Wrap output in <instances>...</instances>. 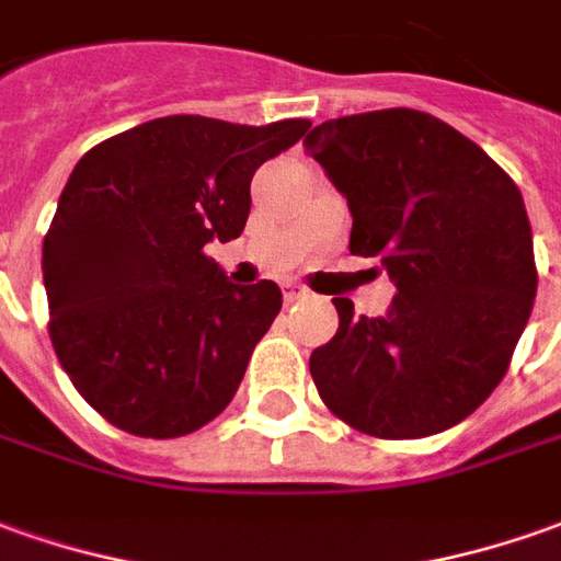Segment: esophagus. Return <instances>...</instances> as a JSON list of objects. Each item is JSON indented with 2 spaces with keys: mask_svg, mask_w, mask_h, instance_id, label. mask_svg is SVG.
I'll list each match as a JSON object with an SVG mask.
<instances>
[{
  "mask_svg": "<svg viewBox=\"0 0 561 561\" xmlns=\"http://www.w3.org/2000/svg\"><path fill=\"white\" fill-rule=\"evenodd\" d=\"M282 295H285V304H295V300H304V297H307V288L297 285V282H285V285H282Z\"/></svg>",
  "mask_w": 561,
  "mask_h": 561,
  "instance_id": "1",
  "label": "esophagus"
}]
</instances>
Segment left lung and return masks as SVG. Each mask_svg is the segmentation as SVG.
Returning a JSON list of instances; mask_svg holds the SVG:
<instances>
[{
    "label": "left lung",
    "mask_w": 561,
    "mask_h": 561,
    "mask_svg": "<svg viewBox=\"0 0 561 561\" xmlns=\"http://www.w3.org/2000/svg\"><path fill=\"white\" fill-rule=\"evenodd\" d=\"M304 144L346 196L350 251L396 282L387 316L334 300L337 334L310 356L322 402L377 439L460 424L504 380L535 307L519 186L470 137L405 106L322 122Z\"/></svg>",
    "instance_id": "obj_1"
}]
</instances>
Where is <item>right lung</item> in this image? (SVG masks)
I'll use <instances>...</instances> for the list:
<instances>
[{
    "label": "right lung",
    "mask_w": 561,
    "mask_h": 561,
    "mask_svg": "<svg viewBox=\"0 0 561 561\" xmlns=\"http://www.w3.org/2000/svg\"><path fill=\"white\" fill-rule=\"evenodd\" d=\"M307 128L165 116L76 162L42 242L48 334L113 426L178 439L230 405L282 291L232 285L205 245L245 230L254 171Z\"/></svg>",
    "instance_id": "add662e5"
}]
</instances>
